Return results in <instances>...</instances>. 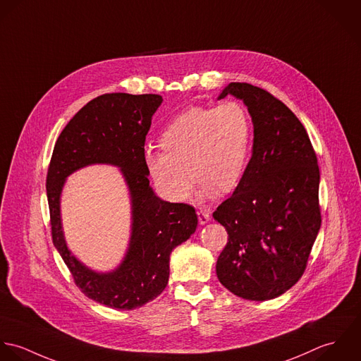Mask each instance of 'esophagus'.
Listing matches in <instances>:
<instances>
[{"mask_svg": "<svg viewBox=\"0 0 361 361\" xmlns=\"http://www.w3.org/2000/svg\"><path fill=\"white\" fill-rule=\"evenodd\" d=\"M197 216H198V221H200V224H207V223L211 220L209 214H208L207 211H204V209H200V211L197 212Z\"/></svg>", "mask_w": 361, "mask_h": 361, "instance_id": "34e87169", "label": "esophagus"}]
</instances>
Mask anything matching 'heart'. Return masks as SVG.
Segmentation results:
<instances>
[{
  "instance_id": "obj_1",
  "label": "heart",
  "mask_w": 361,
  "mask_h": 361,
  "mask_svg": "<svg viewBox=\"0 0 361 361\" xmlns=\"http://www.w3.org/2000/svg\"><path fill=\"white\" fill-rule=\"evenodd\" d=\"M250 142L251 118L238 102L191 107L166 126L159 138L163 150H147L145 164L157 190L173 201L188 198L192 177L205 195L226 194L244 173Z\"/></svg>"
}]
</instances>
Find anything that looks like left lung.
I'll list each match as a JSON object with an SVG mask.
<instances>
[{
	"label": "left lung",
	"mask_w": 361,
	"mask_h": 361,
	"mask_svg": "<svg viewBox=\"0 0 361 361\" xmlns=\"http://www.w3.org/2000/svg\"><path fill=\"white\" fill-rule=\"evenodd\" d=\"M244 102L254 124L252 156L231 197L214 212L228 237L216 262L233 294L265 301L302 276L321 227L319 167L308 134L268 90L231 82L219 99Z\"/></svg>",
	"instance_id": "8db88e82"
}]
</instances>
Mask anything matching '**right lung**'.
<instances>
[{
	"instance_id": "add662e5",
	"label": "right lung",
	"mask_w": 361,
	"mask_h": 361,
	"mask_svg": "<svg viewBox=\"0 0 361 361\" xmlns=\"http://www.w3.org/2000/svg\"><path fill=\"white\" fill-rule=\"evenodd\" d=\"M160 94L106 93L86 103L60 134L47 170L51 237L73 278L89 298L118 310H134L156 298L169 282L171 251L198 224L194 207L159 200L149 187L145 141ZM110 162L122 167L133 198V235L128 257L111 274H94L68 251L59 220L65 177L79 166Z\"/></svg>"
}]
</instances>
